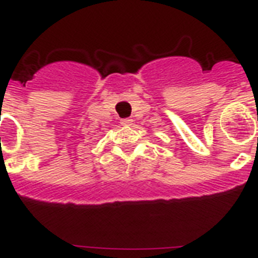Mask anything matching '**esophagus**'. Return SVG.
<instances>
[{
    "label": "esophagus",
    "mask_w": 258,
    "mask_h": 258,
    "mask_svg": "<svg viewBox=\"0 0 258 258\" xmlns=\"http://www.w3.org/2000/svg\"><path fill=\"white\" fill-rule=\"evenodd\" d=\"M120 123H121V125H131V124H133V119H130V117H125V119H121Z\"/></svg>",
    "instance_id": "34e87169"
}]
</instances>
